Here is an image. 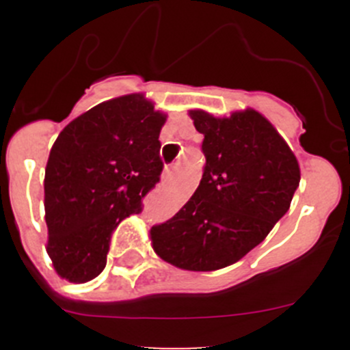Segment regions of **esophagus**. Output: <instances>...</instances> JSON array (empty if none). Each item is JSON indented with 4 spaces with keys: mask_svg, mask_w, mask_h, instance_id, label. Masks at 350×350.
Instances as JSON below:
<instances>
[{
    "mask_svg": "<svg viewBox=\"0 0 350 350\" xmlns=\"http://www.w3.org/2000/svg\"><path fill=\"white\" fill-rule=\"evenodd\" d=\"M176 171H178V165H167V167L164 169V172H162V178L171 179L172 176L176 174Z\"/></svg>",
    "mask_w": 350,
    "mask_h": 350,
    "instance_id": "1",
    "label": "esophagus"
}]
</instances>
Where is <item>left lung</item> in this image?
I'll use <instances>...</instances> for the list:
<instances>
[{"label": "left lung", "instance_id": "8db88e82", "mask_svg": "<svg viewBox=\"0 0 350 350\" xmlns=\"http://www.w3.org/2000/svg\"><path fill=\"white\" fill-rule=\"evenodd\" d=\"M189 116L203 133L206 164L195 195L150 228L161 259L186 271H217L241 260L289 210L299 165L278 130L256 109L217 118Z\"/></svg>", "mask_w": 350, "mask_h": 350}]
</instances>
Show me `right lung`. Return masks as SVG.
Wrapping results in <instances>:
<instances>
[{"label": "right lung", "mask_w": 350, "mask_h": 350, "mask_svg": "<svg viewBox=\"0 0 350 350\" xmlns=\"http://www.w3.org/2000/svg\"><path fill=\"white\" fill-rule=\"evenodd\" d=\"M164 122L144 94H126L88 109L59 133L44 179L47 254L59 276L86 283L105 269L113 230L142 211L161 179Z\"/></svg>", "instance_id": "add662e5"}]
</instances>
